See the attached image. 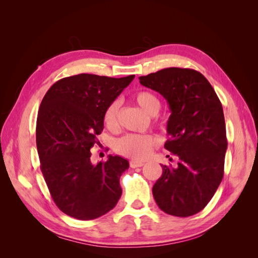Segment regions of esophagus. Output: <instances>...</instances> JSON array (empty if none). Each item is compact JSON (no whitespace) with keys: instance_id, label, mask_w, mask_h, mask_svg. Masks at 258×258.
Here are the masks:
<instances>
[{"instance_id":"esophagus-1","label":"esophagus","mask_w":258,"mask_h":258,"mask_svg":"<svg viewBox=\"0 0 258 258\" xmlns=\"http://www.w3.org/2000/svg\"><path fill=\"white\" fill-rule=\"evenodd\" d=\"M144 165V162L142 161H138V160H131L130 161V167L131 168H139V167H142Z\"/></svg>"}]
</instances>
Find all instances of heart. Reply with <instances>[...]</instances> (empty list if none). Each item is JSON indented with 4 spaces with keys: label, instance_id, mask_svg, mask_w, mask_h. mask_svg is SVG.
Here are the masks:
<instances>
[{
    "label": "heart",
    "instance_id": "b5f03b06",
    "mask_svg": "<svg viewBox=\"0 0 258 258\" xmlns=\"http://www.w3.org/2000/svg\"><path fill=\"white\" fill-rule=\"evenodd\" d=\"M135 102L142 110L151 116L158 113L160 101L157 96L151 91H138L134 96ZM119 102H113L106 107L103 120L104 124L110 130H115L118 126ZM156 144V140L148 135H127L118 139L115 143V151L124 157L141 160L147 157Z\"/></svg>",
    "mask_w": 258,
    "mask_h": 258
}]
</instances>
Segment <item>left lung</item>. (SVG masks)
<instances>
[{"label":"left lung","mask_w":258,"mask_h":258,"mask_svg":"<svg viewBox=\"0 0 258 258\" xmlns=\"http://www.w3.org/2000/svg\"><path fill=\"white\" fill-rule=\"evenodd\" d=\"M139 80L167 100L165 148L177 157L176 167L162 166L154 199L167 214L191 216L209 204L223 179L227 139L222 103L206 77L191 69L167 68Z\"/></svg>","instance_id":"obj_1"}]
</instances>
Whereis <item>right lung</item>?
<instances>
[{"instance_id": "right-lung-1", "label": "right lung", "mask_w": 258, "mask_h": 258, "mask_svg": "<svg viewBox=\"0 0 258 258\" xmlns=\"http://www.w3.org/2000/svg\"><path fill=\"white\" fill-rule=\"evenodd\" d=\"M135 79L79 74L54 83L42 101L36 120L41 170L54 204L77 220H95L121 196L119 178L129 168L120 156L93 165L90 148L104 128L106 107Z\"/></svg>"}]
</instances>
